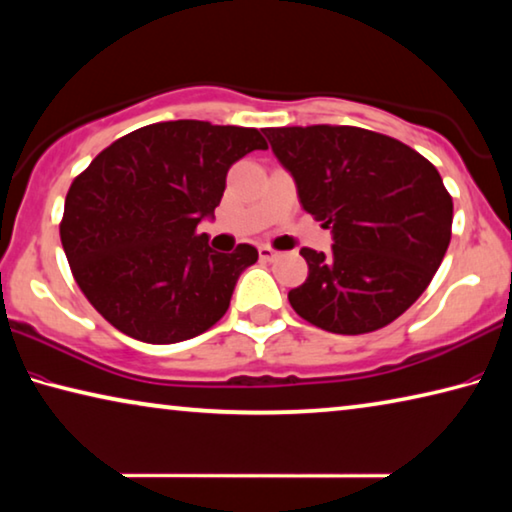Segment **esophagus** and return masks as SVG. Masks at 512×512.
<instances>
[{"label":"esophagus","instance_id":"1","mask_svg":"<svg viewBox=\"0 0 512 512\" xmlns=\"http://www.w3.org/2000/svg\"><path fill=\"white\" fill-rule=\"evenodd\" d=\"M259 259H264V262H271V259L278 257V250H273L271 246H259Z\"/></svg>","mask_w":512,"mask_h":512}]
</instances>
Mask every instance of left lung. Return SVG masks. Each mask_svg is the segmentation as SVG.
<instances>
[{
	"mask_svg": "<svg viewBox=\"0 0 512 512\" xmlns=\"http://www.w3.org/2000/svg\"><path fill=\"white\" fill-rule=\"evenodd\" d=\"M300 205L332 230V253L303 248L307 280L289 291L300 319L364 335L408 310L451 241L453 200L410 145L353 125L266 127Z\"/></svg>",
	"mask_w": 512,
	"mask_h": 512,
	"instance_id": "obj_1",
	"label": "left lung"
}]
</instances>
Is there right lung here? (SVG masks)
<instances>
[{
	"label": "right lung",
	"instance_id": "obj_1",
	"mask_svg": "<svg viewBox=\"0 0 512 512\" xmlns=\"http://www.w3.org/2000/svg\"><path fill=\"white\" fill-rule=\"evenodd\" d=\"M266 150L253 127L168 120L134 129L72 180L59 225L70 271L113 328L145 344L198 337L223 319L257 250L209 248L227 170Z\"/></svg>",
	"mask_w": 512,
	"mask_h": 512
}]
</instances>
